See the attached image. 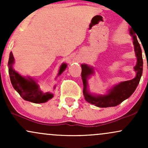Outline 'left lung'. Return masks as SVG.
<instances>
[{
	"mask_svg": "<svg viewBox=\"0 0 148 148\" xmlns=\"http://www.w3.org/2000/svg\"><path fill=\"white\" fill-rule=\"evenodd\" d=\"M130 32L133 37L134 50L136 52V56L137 58V63L134 67V70L136 72V75L135 78L130 81H123L120 84L115 85L111 90H109L108 93L106 95H92L88 91L87 86L88 79L94 73V70L92 67H90L87 64H81V69H82L81 78H82L83 84H84L83 92H84L85 99L88 102L92 104H95L96 106L101 107V108L115 106L123 102L124 100L130 97L135 91L142 76L143 62L141 48L137 40L135 33L132 30V28L130 30Z\"/></svg>",
	"mask_w": 148,
	"mask_h": 148,
	"instance_id": "obj_1",
	"label": "left lung"
}]
</instances>
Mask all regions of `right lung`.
<instances>
[{
    "mask_svg": "<svg viewBox=\"0 0 148 148\" xmlns=\"http://www.w3.org/2000/svg\"><path fill=\"white\" fill-rule=\"evenodd\" d=\"M14 59L12 53L10 52L9 60H8V67H9V74L12 85L15 90L20 95L24 100L33 103H45L51 99L53 95L51 92H45L40 90L38 84L30 79V77L25 78L20 75L12 68ZM67 64H61L58 76L60 75L67 67Z\"/></svg>",
    "mask_w": 148,
    "mask_h": 148,
    "instance_id": "add662e5",
    "label": "right lung"
}]
</instances>
